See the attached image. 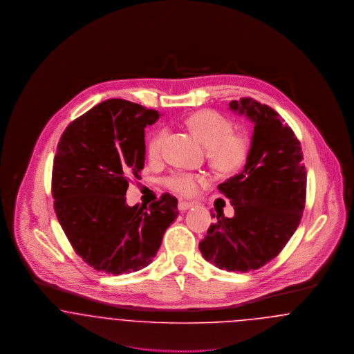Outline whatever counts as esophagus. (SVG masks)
Wrapping results in <instances>:
<instances>
[{
    "label": "esophagus",
    "mask_w": 354,
    "mask_h": 354,
    "mask_svg": "<svg viewBox=\"0 0 354 354\" xmlns=\"http://www.w3.org/2000/svg\"><path fill=\"white\" fill-rule=\"evenodd\" d=\"M192 205H194L192 203L180 202L179 203V211H180V212H185L187 209H189Z\"/></svg>",
    "instance_id": "obj_1"
}]
</instances>
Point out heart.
Here are the masks:
<instances>
[{"instance_id":"b5f03b06","label":"heart","mask_w":354,"mask_h":354,"mask_svg":"<svg viewBox=\"0 0 354 354\" xmlns=\"http://www.w3.org/2000/svg\"><path fill=\"white\" fill-rule=\"evenodd\" d=\"M188 129L207 147V158L211 166L221 174H234L241 169L250 155L251 139L245 133H235L232 120L218 111L202 110L185 120ZM166 140V131L160 130L149 142L147 153L151 160H156ZM175 192L191 196L198 187L207 183L204 175H191L179 172L167 182Z\"/></svg>"}]
</instances>
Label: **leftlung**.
<instances>
[{"mask_svg":"<svg viewBox=\"0 0 354 354\" xmlns=\"http://www.w3.org/2000/svg\"><path fill=\"white\" fill-rule=\"evenodd\" d=\"M230 110L254 124L251 150L244 169L218 185L235 215L218 211L199 248L219 270L248 272L274 259L297 230L306 171L299 139L270 106L241 98L230 102Z\"/></svg>","mask_w":354,"mask_h":354,"instance_id":"left-lung-1","label":"left lung"}]
</instances>
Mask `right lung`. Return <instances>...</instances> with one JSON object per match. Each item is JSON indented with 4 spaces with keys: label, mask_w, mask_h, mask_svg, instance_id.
<instances>
[{
    "label": "right lung",
    "mask_w": 354,
    "mask_h": 354,
    "mask_svg": "<svg viewBox=\"0 0 354 354\" xmlns=\"http://www.w3.org/2000/svg\"><path fill=\"white\" fill-rule=\"evenodd\" d=\"M159 117L138 103L107 100L71 122L58 143L54 209L74 251L98 272L147 267L178 218L169 194L149 208L126 203L130 178L139 179L145 166V129Z\"/></svg>",
    "instance_id": "right-lung-1"
}]
</instances>
